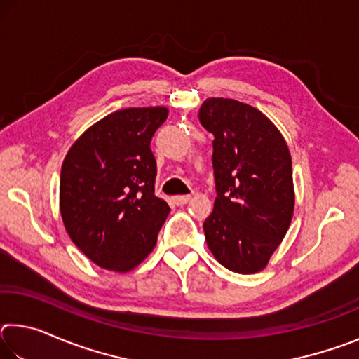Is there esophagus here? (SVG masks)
Masks as SVG:
<instances>
[{"label":"esophagus","instance_id":"obj_1","mask_svg":"<svg viewBox=\"0 0 359 359\" xmlns=\"http://www.w3.org/2000/svg\"><path fill=\"white\" fill-rule=\"evenodd\" d=\"M190 199H191L190 194H179V196L172 198V201H174V204H177V205H184V204L190 201Z\"/></svg>","mask_w":359,"mask_h":359}]
</instances>
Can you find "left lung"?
Listing matches in <instances>:
<instances>
[{
    "label": "left lung",
    "mask_w": 359,
    "mask_h": 359,
    "mask_svg": "<svg viewBox=\"0 0 359 359\" xmlns=\"http://www.w3.org/2000/svg\"><path fill=\"white\" fill-rule=\"evenodd\" d=\"M198 118L214 135L217 198L203 224L210 252L229 271L264 269L294 209L291 156L274 123L244 102L209 98Z\"/></svg>",
    "instance_id": "8db88e82"
}]
</instances>
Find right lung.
<instances>
[{"instance_id": "add662e5", "label": "right lung", "mask_w": 359, "mask_h": 359, "mask_svg": "<svg viewBox=\"0 0 359 359\" xmlns=\"http://www.w3.org/2000/svg\"><path fill=\"white\" fill-rule=\"evenodd\" d=\"M166 107L109 114L69 149L60 177V212L71 241L95 264L136 267L154 250L169 205L155 196L150 141Z\"/></svg>"}]
</instances>
